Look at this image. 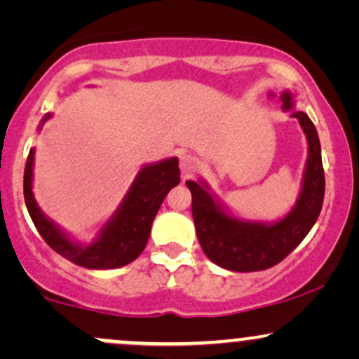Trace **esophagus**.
Instances as JSON below:
<instances>
[{
	"mask_svg": "<svg viewBox=\"0 0 359 359\" xmlns=\"http://www.w3.org/2000/svg\"><path fill=\"white\" fill-rule=\"evenodd\" d=\"M179 167H180V172H182V175H191L197 168V158L192 155H185V154L180 155Z\"/></svg>",
	"mask_w": 359,
	"mask_h": 359,
	"instance_id": "obj_1",
	"label": "esophagus"
}]
</instances>
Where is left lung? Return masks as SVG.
Returning <instances> with one entry per match:
<instances>
[{
  "label": "left lung",
  "mask_w": 359,
  "mask_h": 359,
  "mask_svg": "<svg viewBox=\"0 0 359 359\" xmlns=\"http://www.w3.org/2000/svg\"><path fill=\"white\" fill-rule=\"evenodd\" d=\"M270 97H275L270 93ZM282 109L299 119L307 138V160L294 208L277 221H253L229 211L203 179L187 180L192 194V217L205 257L231 271H259L277 265L292 253L316 224L324 201V168L314 123L295 108L294 94H280Z\"/></svg>",
  "instance_id": "left-lung-1"
}]
</instances>
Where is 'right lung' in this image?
<instances>
[{
    "label": "right lung",
    "mask_w": 359,
    "mask_h": 359,
    "mask_svg": "<svg viewBox=\"0 0 359 359\" xmlns=\"http://www.w3.org/2000/svg\"><path fill=\"white\" fill-rule=\"evenodd\" d=\"M53 116L47 113L40 121L39 131ZM35 148L28 154L23 177V194L28 214L36 231L53 251L76 265L89 270L119 269L137 259L145 250L160 205L170 189L180 182L179 158L170 156L160 162L145 163L138 170L133 184L119 203L116 211L97 229L94 240L82 243L47 217L34 196Z\"/></svg>",
    "instance_id": "right-lung-1"
}]
</instances>
